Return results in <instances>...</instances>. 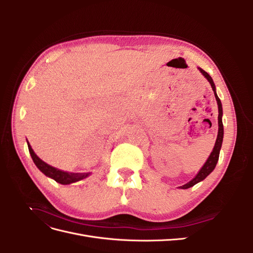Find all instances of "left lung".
Returning a JSON list of instances; mask_svg holds the SVG:
<instances>
[{"mask_svg":"<svg viewBox=\"0 0 253 253\" xmlns=\"http://www.w3.org/2000/svg\"><path fill=\"white\" fill-rule=\"evenodd\" d=\"M198 70H200V72L205 76L206 79L208 80L209 83L211 84V87L214 91V96H215V99L217 101V105H218V133H217V138H216L215 144H214L213 151L211 152L210 156L208 157V159H207V162L205 163V165L203 166V168L200 170V172L196 174V176L192 180H190L189 182H187L186 185L180 186L179 187L180 189H188V188L193 187L194 185H196L197 182L204 180L207 177V176H208L214 170V168H215V166L218 162L219 151H220L221 143H223V138H224V126H223V120H221V117H223V108H221V102H220L219 98L216 94L215 85H214V82H213L212 78L210 77V75L208 73L205 72L203 68H201V67H198Z\"/></svg>","mask_w":253,"mask_h":253,"instance_id":"8db88e82","label":"left lung"}]
</instances>
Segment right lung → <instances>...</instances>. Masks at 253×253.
Segmentation results:
<instances>
[{"mask_svg": "<svg viewBox=\"0 0 253 253\" xmlns=\"http://www.w3.org/2000/svg\"><path fill=\"white\" fill-rule=\"evenodd\" d=\"M27 144H28V150L30 153V156H32L34 163L37 166L38 169H39L43 174L48 176V177L61 183V185H70V183L79 181L83 178L87 177V176L90 174V173H70V172H64V171L59 170V169H56V168L47 165L46 163H44L42 159L38 157L36 155V153L34 152V150L32 149V147H30L28 141H27Z\"/></svg>", "mask_w": 253, "mask_h": 253, "instance_id": "1", "label": "right lung"}]
</instances>
